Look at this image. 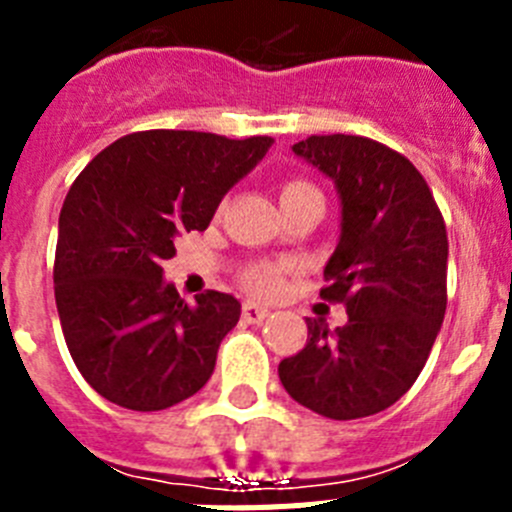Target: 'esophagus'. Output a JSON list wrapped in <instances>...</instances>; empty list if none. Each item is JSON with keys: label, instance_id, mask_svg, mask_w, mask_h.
I'll return each instance as SVG.
<instances>
[{"label": "esophagus", "instance_id": "esophagus-1", "mask_svg": "<svg viewBox=\"0 0 512 512\" xmlns=\"http://www.w3.org/2000/svg\"><path fill=\"white\" fill-rule=\"evenodd\" d=\"M241 315H243V323L259 325V323H264L266 318H269V310H266V307H261V305H256V302H243Z\"/></svg>", "mask_w": 512, "mask_h": 512}]
</instances>
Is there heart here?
<instances>
[{"label": "heart", "instance_id": "1", "mask_svg": "<svg viewBox=\"0 0 512 512\" xmlns=\"http://www.w3.org/2000/svg\"><path fill=\"white\" fill-rule=\"evenodd\" d=\"M310 197H320V189L307 179H287L279 184V200L282 207L295 205V202L310 200ZM289 271V264L282 261H253L241 271V284L251 292V295L271 297L282 289L284 274Z\"/></svg>", "mask_w": 512, "mask_h": 512}]
</instances>
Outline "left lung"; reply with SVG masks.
<instances>
[{
	"label": "left lung",
	"mask_w": 512,
	"mask_h": 512,
	"mask_svg": "<svg viewBox=\"0 0 512 512\" xmlns=\"http://www.w3.org/2000/svg\"><path fill=\"white\" fill-rule=\"evenodd\" d=\"M336 182L341 241L320 297L346 305L330 333L307 318V343L279 364L292 400L333 420L382 413L423 372L446 312V223L423 174L364 135H310L292 146Z\"/></svg>",
	"instance_id": "1"
}]
</instances>
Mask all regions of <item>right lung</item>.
Instances as JSON below:
<instances>
[{
  "mask_svg": "<svg viewBox=\"0 0 512 512\" xmlns=\"http://www.w3.org/2000/svg\"><path fill=\"white\" fill-rule=\"evenodd\" d=\"M269 135L140 130L92 158L58 217L56 305L81 377L120 408L153 413L200 392L241 318L233 295L187 305L164 264L184 230H205Z\"/></svg>",
  "mask_w": 512,
  "mask_h": 512,
  "instance_id": "1",
  "label": "right lung"
}]
</instances>
